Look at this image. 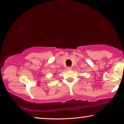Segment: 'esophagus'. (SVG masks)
I'll list each match as a JSON object with an SVG mask.
<instances>
[{
  "instance_id": "34e87169",
  "label": "esophagus",
  "mask_w": 124,
  "mask_h": 124,
  "mask_svg": "<svg viewBox=\"0 0 124 124\" xmlns=\"http://www.w3.org/2000/svg\"><path fill=\"white\" fill-rule=\"evenodd\" d=\"M67 70H72V67H67Z\"/></svg>"
}]
</instances>
